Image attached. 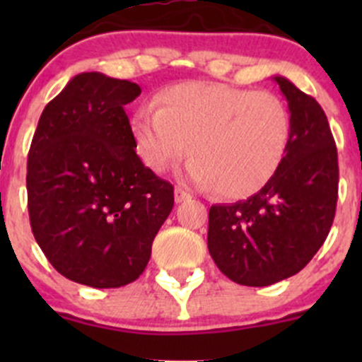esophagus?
I'll list each match as a JSON object with an SVG mask.
<instances>
[{"mask_svg": "<svg viewBox=\"0 0 362 362\" xmlns=\"http://www.w3.org/2000/svg\"><path fill=\"white\" fill-rule=\"evenodd\" d=\"M189 199H191V196H189L187 192L184 191V189L175 187V202H177V203H184V202H189Z\"/></svg>", "mask_w": 362, "mask_h": 362, "instance_id": "34e87169", "label": "esophagus"}]
</instances>
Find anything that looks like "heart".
I'll list each match as a JSON object with an SVG mask.
<instances>
[{"mask_svg":"<svg viewBox=\"0 0 362 362\" xmlns=\"http://www.w3.org/2000/svg\"><path fill=\"white\" fill-rule=\"evenodd\" d=\"M156 103L158 108L144 105L131 117L134 147L148 170L164 171L189 144L185 178L242 199L266 187L286 159L291 115L275 94L185 82L160 90Z\"/></svg>","mask_w":362,"mask_h":362,"instance_id":"b5f03b06","label":"heart"}]
</instances>
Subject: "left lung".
I'll list each match as a JSON object with an SVG mask.
<instances>
[{"instance_id": "left-lung-1", "label": "left lung", "mask_w": 362, "mask_h": 362, "mask_svg": "<svg viewBox=\"0 0 362 362\" xmlns=\"http://www.w3.org/2000/svg\"><path fill=\"white\" fill-rule=\"evenodd\" d=\"M287 100L291 141L266 187L208 214V250L233 282L266 287L301 272L327 238L338 199V154L320 105L289 78L272 76Z\"/></svg>"}]
</instances>
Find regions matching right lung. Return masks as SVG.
I'll use <instances>...</instances> for the list:
<instances>
[{
    "label": "right lung",
    "mask_w": 362,
    "mask_h": 362,
    "mask_svg": "<svg viewBox=\"0 0 362 362\" xmlns=\"http://www.w3.org/2000/svg\"><path fill=\"white\" fill-rule=\"evenodd\" d=\"M138 83L75 75L42 112L28 156L33 235L50 264L82 286L113 289L144 273L173 208V185L134 152L127 103Z\"/></svg>",
    "instance_id": "add662e5"
}]
</instances>
